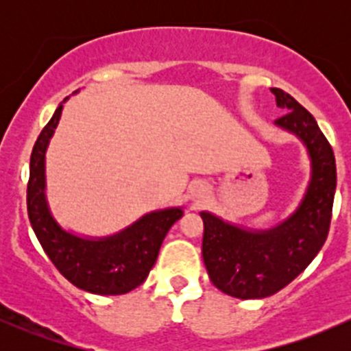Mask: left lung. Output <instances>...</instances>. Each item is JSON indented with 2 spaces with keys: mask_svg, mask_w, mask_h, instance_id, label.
<instances>
[{
  "mask_svg": "<svg viewBox=\"0 0 351 351\" xmlns=\"http://www.w3.org/2000/svg\"><path fill=\"white\" fill-rule=\"evenodd\" d=\"M285 112L275 125L306 146L311 178L299 207L268 229L231 224L207 210L202 256L210 282L238 299H263L289 285L316 258L328 238L336 190V162L331 146L314 117L280 88H270Z\"/></svg>",
  "mask_w": 351,
  "mask_h": 351,
  "instance_id": "obj_1",
  "label": "left lung"
}]
</instances>
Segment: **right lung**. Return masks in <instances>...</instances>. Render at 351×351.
<instances>
[{
	"label": "right lung",
	"mask_w": 351,
	"mask_h": 351,
	"mask_svg": "<svg viewBox=\"0 0 351 351\" xmlns=\"http://www.w3.org/2000/svg\"><path fill=\"white\" fill-rule=\"evenodd\" d=\"M66 100L59 104L32 151L27 186L28 219L45 254L71 284L98 295H120L146 280L162 239L182 217L183 208L153 210L122 231L104 238L80 236L62 228L52 215L45 195V153Z\"/></svg>",
	"instance_id": "obj_1"
}]
</instances>
